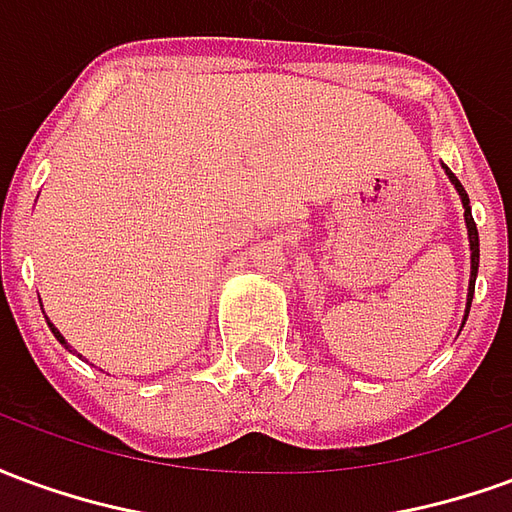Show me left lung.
Here are the masks:
<instances>
[{
  "label": "left lung",
  "mask_w": 512,
  "mask_h": 512,
  "mask_svg": "<svg viewBox=\"0 0 512 512\" xmlns=\"http://www.w3.org/2000/svg\"><path fill=\"white\" fill-rule=\"evenodd\" d=\"M447 169V167H444ZM447 175H450L452 186L455 191L461 194L463 202V219H466V230H469V249H472V274H469V296H466V315H463V323L469 318V307H472V296H474V279H477V266H480V235H477V224L472 219V205H469V194L461 186V180L452 175L450 169H447Z\"/></svg>",
  "instance_id": "8db88e82"
}]
</instances>
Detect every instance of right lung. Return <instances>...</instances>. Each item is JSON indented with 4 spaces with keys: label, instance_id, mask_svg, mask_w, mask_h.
I'll use <instances>...</instances> for the list:
<instances>
[{
    "label": "right lung",
    "instance_id": "right-lung-1",
    "mask_svg": "<svg viewBox=\"0 0 512 512\" xmlns=\"http://www.w3.org/2000/svg\"><path fill=\"white\" fill-rule=\"evenodd\" d=\"M46 321H49V318H46ZM49 329H51V332H54V337H57V340H60V343L65 345V348H68V351H71V345L65 343V337H62V334L57 332V326H54V323H51V321H49Z\"/></svg>",
    "mask_w": 512,
    "mask_h": 512
}]
</instances>
